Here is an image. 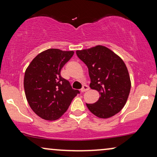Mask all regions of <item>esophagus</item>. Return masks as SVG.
<instances>
[{
    "label": "esophagus",
    "mask_w": 157,
    "mask_h": 157,
    "mask_svg": "<svg viewBox=\"0 0 157 157\" xmlns=\"http://www.w3.org/2000/svg\"><path fill=\"white\" fill-rule=\"evenodd\" d=\"M89 89V86H86V85H83V86H82V88L80 89V91L81 92H85V91H88Z\"/></svg>",
    "instance_id": "34e87169"
}]
</instances>
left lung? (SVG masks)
<instances>
[{
  "label": "left lung",
  "instance_id": "8db88e82",
  "mask_svg": "<svg viewBox=\"0 0 157 157\" xmlns=\"http://www.w3.org/2000/svg\"><path fill=\"white\" fill-rule=\"evenodd\" d=\"M76 53L89 68L90 88L100 94L96 102L86 103L88 109L99 118L114 116L125 106L131 90L130 76L124 61L100 45Z\"/></svg>",
  "mask_w": 157,
  "mask_h": 157
}]
</instances>
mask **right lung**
Segmentation results:
<instances>
[{
    "label": "right lung",
    "instance_id": "1",
    "mask_svg": "<svg viewBox=\"0 0 157 157\" xmlns=\"http://www.w3.org/2000/svg\"><path fill=\"white\" fill-rule=\"evenodd\" d=\"M74 51L49 48L37 55L25 71V94L32 111L46 120H56L67 111L78 90L60 75Z\"/></svg>",
    "mask_w": 157,
    "mask_h": 157
}]
</instances>
